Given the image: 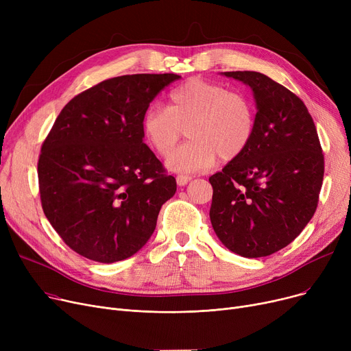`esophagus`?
Returning a JSON list of instances; mask_svg holds the SVG:
<instances>
[{
    "mask_svg": "<svg viewBox=\"0 0 351 351\" xmlns=\"http://www.w3.org/2000/svg\"><path fill=\"white\" fill-rule=\"evenodd\" d=\"M192 180V176H189V175H183V173H180V175H178L176 176V183L179 186H185V185H188V183Z\"/></svg>",
    "mask_w": 351,
    "mask_h": 351,
    "instance_id": "obj_1",
    "label": "esophagus"
}]
</instances>
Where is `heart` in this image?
Returning a JSON list of instances; mask_svg holds the SVG:
<instances>
[{"mask_svg": "<svg viewBox=\"0 0 351 351\" xmlns=\"http://www.w3.org/2000/svg\"><path fill=\"white\" fill-rule=\"evenodd\" d=\"M256 125L247 95L223 85L191 78L169 94V106L151 105L142 117L145 141L159 156H168L189 128V143L169 156L166 166L175 172L206 169L217 156L232 160L246 151Z\"/></svg>", "mask_w": 351, "mask_h": 351, "instance_id": "1", "label": "heart"}]
</instances>
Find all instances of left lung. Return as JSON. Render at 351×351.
<instances>
[{"instance_id":"1","label":"left lung","mask_w":351,"mask_h":351,"mask_svg":"<svg viewBox=\"0 0 351 351\" xmlns=\"http://www.w3.org/2000/svg\"><path fill=\"white\" fill-rule=\"evenodd\" d=\"M253 90L257 114L246 151L209 178L210 222L229 250L263 257L296 239L319 204L324 155L304 102L254 71L225 72Z\"/></svg>"}]
</instances>
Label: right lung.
I'll return each instance as SVG.
<instances>
[{
	"label": "right lung",
	"mask_w": 351,
	"mask_h": 351,
	"mask_svg": "<svg viewBox=\"0 0 351 351\" xmlns=\"http://www.w3.org/2000/svg\"><path fill=\"white\" fill-rule=\"evenodd\" d=\"M175 73L105 80L73 97L38 159L43 210L66 246L94 262L128 259L149 241L176 180L143 143L142 117Z\"/></svg>",
	"instance_id": "obj_1"
}]
</instances>
